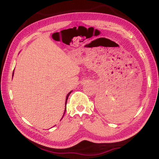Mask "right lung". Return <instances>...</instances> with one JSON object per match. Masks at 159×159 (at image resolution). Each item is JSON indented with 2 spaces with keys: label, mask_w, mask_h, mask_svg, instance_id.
I'll list each match as a JSON object with an SVG mask.
<instances>
[{
  "label": "right lung",
  "mask_w": 159,
  "mask_h": 159,
  "mask_svg": "<svg viewBox=\"0 0 159 159\" xmlns=\"http://www.w3.org/2000/svg\"><path fill=\"white\" fill-rule=\"evenodd\" d=\"M13 75H14V72H13ZM71 93V92H69L68 94H67V95H66V101H67V99H68V97H69V95H70V93ZM66 108H65V111H64V114H65V111H66ZM64 115H63V116H62V118L61 119H63V117H64Z\"/></svg>",
  "instance_id": "obj_1"
}]
</instances>
